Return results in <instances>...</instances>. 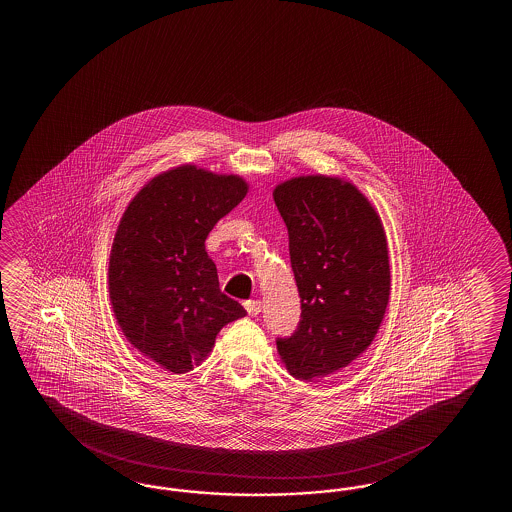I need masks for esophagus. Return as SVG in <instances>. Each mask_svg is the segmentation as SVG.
<instances>
[{"mask_svg":"<svg viewBox=\"0 0 512 512\" xmlns=\"http://www.w3.org/2000/svg\"><path fill=\"white\" fill-rule=\"evenodd\" d=\"M261 304L260 300H249V302H245V309H247V313L251 316H258L261 313Z\"/></svg>","mask_w":512,"mask_h":512,"instance_id":"34e87169","label":"esophagus"}]
</instances>
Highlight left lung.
<instances>
[{"label": "left lung", "instance_id": "1", "mask_svg": "<svg viewBox=\"0 0 512 512\" xmlns=\"http://www.w3.org/2000/svg\"><path fill=\"white\" fill-rule=\"evenodd\" d=\"M272 197L302 302L298 329L276 346L293 377L316 381L349 366L377 335L392 289L388 240L368 197L340 177H293Z\"/></svg>", "mask_w": 512, "mask_h": 512}]
</instances>
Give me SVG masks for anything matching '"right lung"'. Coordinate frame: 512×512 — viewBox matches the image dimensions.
I'll list each match as a JSON object with an SVG mask.
<instances>
[{"label": "right lung", "instance_id": "add662e5", "mask_svg": "<svg viewBox=\"0 0 512 512\" xmlns=\"http://www.w3.org/2000/svg\"><path fill=\"white\" fill-rule=\"evenodd\" d=\"M247 181L181 164L155 175L124 210L109 254V300L133 348L164 370L207 359L221 327L247 315L221 293L208 232L247 196Z\"/></svg>", "mask_w": 512, "mask_h": 512}]
</instances>
